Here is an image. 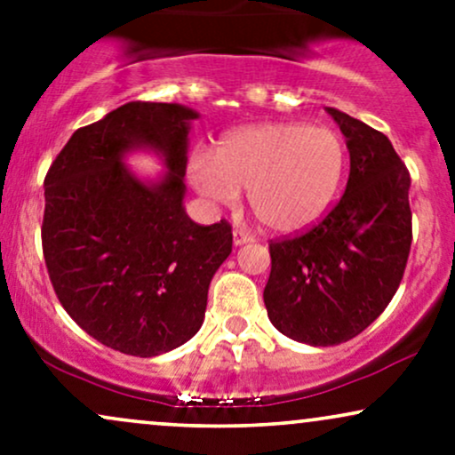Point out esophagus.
Here are the masks:
<instances>
[{
	"label": "esophagus",
	"instance_id": "34e87169",
	"mask_svg": "<svg viewBox=\"0 0 455 455\" xmlns=\"http://www.w3.org/2000/svg\"><path fill=\"white\" fill-rule=\"evenodd\" d=\"M249 240H251L249 232H244V229H240V228L234 229V244H236V247H240V244H244V243H249Z\"/></svg>",
	"mask_w": 455,
	"mask_h": 455
}]
</instances>
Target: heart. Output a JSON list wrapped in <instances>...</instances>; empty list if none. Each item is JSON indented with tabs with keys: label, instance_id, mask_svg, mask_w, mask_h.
<instances>
[{
	"label": "heart",
	"instance_id": "b5f03b06",
	"mask_svg": "<svg viewBox=\"0 0 455 455\" xmlns=\"http://www.w3.org/2000/svg\"><path fill=\"white\" fill-rule=\"evenodd\" d=\"M347 165L343 136L332 127L261 123L240 127L219 142L217 157L196 153L189 180L215 204L249 208L266 229L296 234L317 223L339 194Z\"/></svg>",
	"mask_w": 455,
	"mask_h": 455
}]
</instances>
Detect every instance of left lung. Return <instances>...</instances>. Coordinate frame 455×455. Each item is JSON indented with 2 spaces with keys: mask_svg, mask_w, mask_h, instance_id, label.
<instances>
[{
  "mask_svg": "<svg viewBox=\"0 0 455 455\" xmlns=\"http://www.w3.org/2000/svg\"><path fill=\"white\" fill-rule=\"evenodd\" d=\"M349 148L345 194L317 226L270 240L264 304L272 325L298 343L340 345L386 311L407 268V165L381 132L336 108Z\"/></svg>",
  "mask_w": 455,
  "mask_h": 455,
  "instance_id": "1",
  "label": "left lung"
}]
</instances>
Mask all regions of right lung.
Returning a JSON list of instances; mask_svg holds the SVG:
<instances>
[{"mask_svg": "<svg viewBox=\"0 0 455 455\" xmlns=\"http://www.w3.org/2000/svg\"><path fill=\"white\" fill-rule=\"evenodd\" d=\"M180 104L130 101L80 127L44 179L42 251L69 317L101 345L153 357L194 336L208 285L232 253V226L187 217L189 123ZM151 148L169 165L144 184L122 157Z\"/></svg>", "mask_w": 455, "mask_h": 455, "instance_id": "right-lung-1", "label": "right lung"}]
</instances>
